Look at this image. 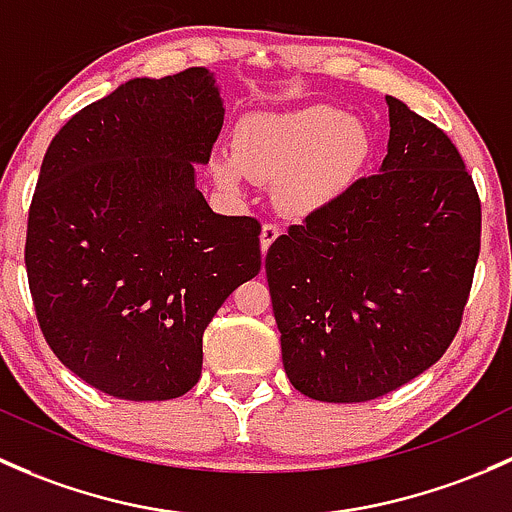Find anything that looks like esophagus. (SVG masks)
<instances>
[{"label":"esophagus","instance_id":"esophagus-1","mask_svg":"<svg viewBox=\"0 0 512 512\" xmlns=\"http://www.w3.org/2000/svg\"><path fill=\"white\" fill-rule=\"evenodd\" d=\"M278 236H281V226H278V224H263V229H261V251L271 249V244L278 239Z\"/></svg>","mask_w":512,"mask_h":512}]
</instances>
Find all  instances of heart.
Here are the masks:
<instances>
[{
	"label": "heart",
	"instance_id": "b5f03b06",
	"mask_svg": "<svg viewBox=\"0 0 512 512\" xmlns=\"http://www.w3.org/2000/svg\"><path fill=\"white\" fill-rule=\"evenodd\" d=\"M372 157L365 123L333 105L246 115L234 133V157L214 160V177L236 189L246 177L276 184L278 207L308 217L337 202Z\"/></svg>",
	"mask_w": 512,
	"mask_h": 512
}]
</instances>
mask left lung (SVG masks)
Listing matches in <instances>:
<instances>
[{
  "mask_svg": "<svg viewBox=\"0 0 512 512\" xmlns=\"http://www.w3.org/2000/svg\"><path fill=\"white\" fill-rule=\"evenodd\" d=\"M377 175L308 214L266 254L288 379L318 402L394 392L461 328L481 251V199L449 135L387 96Z\"/></svg>",
  "mask_w": 512,
  "mask_h": 512,
  "instance_id": "left-lung-1",
  "label": "left lung"
}]
</instances>
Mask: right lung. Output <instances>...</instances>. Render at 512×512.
<instances>
[{
    "instance_id": "right-lung-1",
    "label": "right lung",
    "mask_w": 512,
    "mask_h": 512,
    "mask_svg": "<svg viewBox=\"0 0 512 512\" xmlns=\"http://www.w3.org/2000/svg\"><path fill=\"white\" fill-rule=\"evenodd\" d=\"M221 123L207 68L133 78L78 110L41 162L24 249L36 320L110 397L189 392L204 330L261 271V224L214 214L197 189Z\"/></svg>"
}]
</instances>
